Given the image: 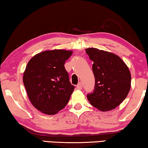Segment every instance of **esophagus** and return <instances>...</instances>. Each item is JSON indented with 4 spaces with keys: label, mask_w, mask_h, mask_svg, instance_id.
Returning a JSON list of instances; mask_svg holds the SVG:
<instances>
[{
    "label": "esophagus",
    "mask_w": 148,
    "mask_h": 148,
    "mask_svg": "<svg viewBox=\"0 0 148 148\" xmlns=\"http://www.w3.org/2000/svg\"><path fill=\"white\" fill-rule=\"evenodd\" d=\"M82 88H83V86H82V84L81 82H79L77 85V88L79 89V90H82Z\"/></svg>",
    "instance_id": "obj_1"
}]
</instances>
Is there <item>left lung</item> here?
Here are the masks:
<instances>
[{
  "label": "left lung",
  "instance_id": "obj_1",
  "mask_svg": "<svg viewBox=\"0 0 148 148\" xmlns=\"http://www.w3.org/2000/svg\"><path fill=\"white\" fill-rule=\"evenodd\" d=\"M86 50L94 62L92 71L95 77L94 90L87 95V98L98 110H112L120 105L129 94L131 82L130 71L116 54L94 48Z\"/></svg>",
  "mask_w": 148,
  "mask_h": 148
}]
</instances>
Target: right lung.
Listing matches in <instances>:
<instances>
[{
  "label": "right lung",
  "instance_id": "1",
  "mask_svg": "<svg viewBox=\"0 0 148 148\" xmlns=\"http://www.w3.org/2000/svg\"><path fill=\"white\" fill-rule=\"evenodd\" d=\"M73 52L47 50L36 54L27 64L23 84L33 106L46 114H55L67 104L75 86L64 63Z\"/></svg>",
  "mask_w": 148,
  "mask_h": 148
}]
</instances>
